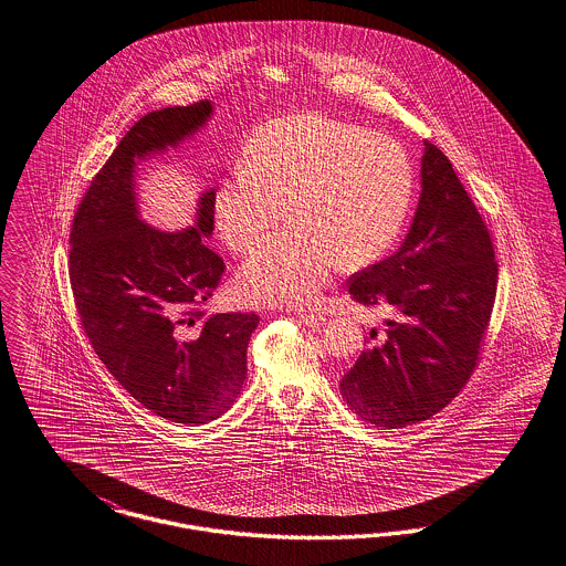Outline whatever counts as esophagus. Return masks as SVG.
I'll use <instances>...</instances> for the list:
<instances>
[{
    "instance_id": "34e87169",
    "label": "esophagus",
    "mask_w": 566,
    "mask_h": 566,
    "mask_svg": "<svg viewBox=\"0 0 566 566\" xmlns=\"http://www.w3.org/2000/svg\"><path fill=\"white\" fill-rule=\"evenodd\" d=\"M300 321H302L304 325H308V327H321L325 317H323V315H313V313H302Z\"/></svg>"
}]
</instances>
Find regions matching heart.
I'll return each mask as SVG.
<instances>
[{"label":"heart","instance_id":"b5f03b06","mask_svg":"<svg viewBox=\"0 0 566 566\" xmlns=\"http://www.w3.org/2000/svg\"><path fill=\"white\" fill-rule=\"evenodd\" d=\"M415 195L412 163L391 137L321 114L264 124L247 144L245 167L221 177L213 216L237 253L294 221L239 272L249 304H304L332 272L368 266L394 245Z\"/></svg>","mask_w":566,"mask_h":566}]
</instances>
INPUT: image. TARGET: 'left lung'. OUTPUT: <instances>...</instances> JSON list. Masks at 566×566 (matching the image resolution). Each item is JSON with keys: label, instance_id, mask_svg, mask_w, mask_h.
<instances>
[{"label": "left lung", "instance_id": "8db88e82", "mask_svg": "<svg viewBox=\"0 0 566 566\" xmlns=\"http://www.w3.org/2000/svg\"><path fill=\"white\" fill-rule=\"evenodd\" d=\"M489 230L450 160L424 142L420 197L401 247L357 272L348 294L391 306L385 336L340 380L346 406L369 424L401 429L440 412L475 368L496 294ZM376 338V329L369 332Z\"/></svg>", "mask_w": 566, "mask_h": 566}]
</instances>
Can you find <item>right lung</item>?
<instances>
[{
	"instance_id": "right-lung-1",
	"label": "right lung",
	"mask_w": 566,
	"mask_h": 566,
	"mask_svg": "<svg viewBox=\"0 0 566 566\" xmlns=\"http://www.w3.org/2000/svg\"><path fill=\"white\" fill-rule=\"evenodd\" d=\"M211 116V101L144 116L93 179L70 237L75 306L98 359L144 408L181 424H207L232 406L260 317L198 311L223 272L205 241L216 190L198 197L195 226L160 230L142 220L135 179Z\"/></svg>"
}]
</instances>
